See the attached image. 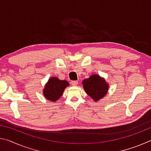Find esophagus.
<instances>
[{
	"mask_svg": "<svg viewBox=\"0 0 151 151\" xmlns=\"http://www.w3.org/2000/svg\"><path fill=\"white\" fill-rule=\"evenodd\" d=\"M71 85L72 86H76L78 85V81H71Z\"/></svg>",
	"mask_w": 151,
	"mask_h": 151,
	"instance_id": "34e87169",
	"label": "esophagus"
}]
</instances>
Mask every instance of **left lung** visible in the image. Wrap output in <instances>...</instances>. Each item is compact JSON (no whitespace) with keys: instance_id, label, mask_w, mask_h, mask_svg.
Returning a JSON list of instances; mask_svg holds the SVG:
<instances>
[{"instance_id":"left-lung-1","label":"left lung","mask_w":151,"mask_h":151,"mask_svg":"<svg viewBox=\"0 0 151 151\" xmlns=\"http://www.w3.org/2000/svg\"><path fill=\"white\" fill-rule=\"evenodd\" d=\"M82 84L86 93L94 101H99L106 95L109 90V84L98 75H92L83 80Z\"/></svg>"}]
</instances>
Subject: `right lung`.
<instances>
[{"instance_id":"obj_1","label":"right lung","mask_w":151,"mask_h":151,"mask_svg":"<svg viewBox=\"0 0 151 151\" xmlns=\"http://www.w3.org/2000/svg\"><path fill=\"white\" fill-rule=\"evenodd\" d=\"M69 86V83L65 80H59L53 76L48 79L43 89V94L46 99L51 102H55L59 99L66 87Z\"/></svg>"}]
</instances>
